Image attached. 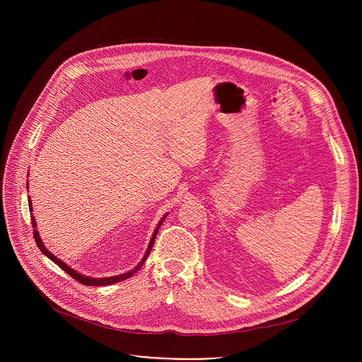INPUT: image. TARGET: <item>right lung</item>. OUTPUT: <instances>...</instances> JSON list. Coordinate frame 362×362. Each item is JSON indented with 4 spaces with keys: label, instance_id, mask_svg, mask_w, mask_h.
<instances>
[{
    "label": "right lung",
    "instance_id": "right-lung-1",
    "mask_svg": "<svg viewBox=\"0 0 362 362\" xmlns=\"http://www.w3.org/2000/svg\"><path fill=\"white\" fill-rule=\"evenodd\" d=\"M28 206H30V209L33 211V206H31V200H28ZM166 218V216H165ZM165 218L159 222V225H158V228H156V230H154V233H153V236H151V239H150V243H148V247H147V252H146V255H144V257L141 259V262L136 267V269H133V271H130V272H127V274H123V275H119V276H110V278H88V276H84V275H80V274H77L76 271H73L70 267H67L63 261H60L57 256H54L53 253H49L45 247H44V245H42V242H41V239H40V236H38V232L35 230V221H34V218H31V223H33V228H34V232H33V235H34V239H35V243H37V246L41 249V252L45 255V256H48L51 261H53L54 264H57L64 272H67L71 278H74L76 281H78L80 284H83V285H87V286H103V285H112V284H116V282H120V281H124V279H127V278H130V276H133L140 268H141V265H143V262L146 261V257L148 256V253H150V250H151V247H153V243H154V239H156V235H158V230H159V228L162 226V223H163V221H165Z\"/></svg>",
    "mask_w": 362,
    "mask_h": 362
}]
</instances>
